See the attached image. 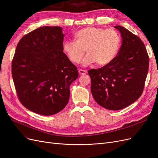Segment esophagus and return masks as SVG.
I'll list each match as a JSON object with an SVG mask.
<instances>
[{"instance_id":"obj_1","label":"esophagus","mask_w":158,"mask_h":158,"mask_svg":"<svg viewBox=\"0 0 158 158\" xmlns=\"http://www.w3.org/2000/svg\"><path fill=\"white\" fill-rule=\"evenodd\" d=\"M78 73L80 75H84V74H85L87 73V71L85 70H82V69H80L78 70Z\"/></svg>"}]
</instances>
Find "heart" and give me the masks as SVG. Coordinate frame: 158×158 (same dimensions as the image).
<instances>
[{
	"label": "heart",
	"instance_id": "1",
	"mask_svg": "<svg viewBox=\"0 0 158 158\" xmlns=\"http://www.w3.org/2000/svg\"><path fill=\"white\" fill-rule=\"evenodd\" d=\"M74 41H64L63 50L69 60L74 64L82 61L83 66L97 63L99 66L109 64L117 55L121 46V37L113 28L88 27L78 30L74 34Z\"/></svg>",
	"mask_w": 158,
	"mask_h": 158
}]
</instances>
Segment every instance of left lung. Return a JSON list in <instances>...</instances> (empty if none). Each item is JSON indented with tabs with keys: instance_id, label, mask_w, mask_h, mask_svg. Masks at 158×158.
I'll return each instance as SVG.
<instances>
[{
	"instance_id": "8db88e82",
	"label": "left lung",
	"mask_w": 158,
	"mask_h": 158,
	"mask_svg": "<svg viewBox=\"0 0 158 158\" xmlns=\"http://www.w3.org/2000/svg\"><path fill=\"white\" fill-rule=\"evenodd\" d=\"M122 45L117 56L103 67L91 69V92L99 106L112 111L130 106L140 97L148 74L149 57L142 40L120 26Z\"/></svg>"
}]
</instances>
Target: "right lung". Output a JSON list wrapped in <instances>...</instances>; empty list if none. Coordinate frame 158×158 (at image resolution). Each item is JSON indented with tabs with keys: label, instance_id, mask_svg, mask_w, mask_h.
<instances>
[{
	"label": "right lung",
	"instance_id": "right-lung-1",
	"mask_svg": "<svg viewBox=\"0 0 158 158\" xmlns=\"http://www.w3.org/2000/svg\"><path fill=\"white\" fill-rule=\"evenodd\" d=\"M64 34L58 26H44L18 42L12 63L17 95L30 111L49 116L62 111L78 71L63 51Z\"/></svg>",
	"mask_w": 158,
	"mask_h": 158
}]
</instances>
